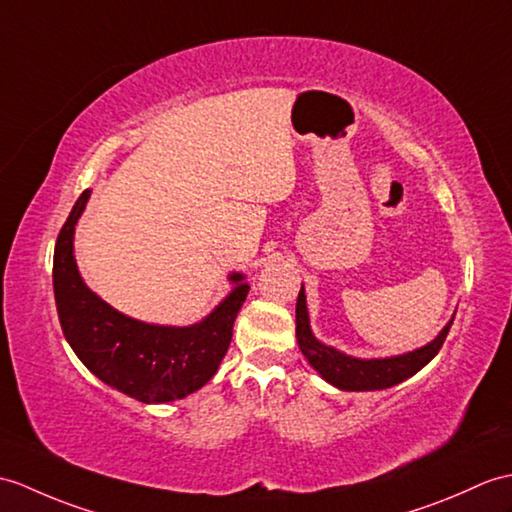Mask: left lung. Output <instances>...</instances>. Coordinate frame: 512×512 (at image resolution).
Listing matches in <instances>:
<instances>
[{"label":"left lung","mask_w":512,"mask_h":512,"mask_svg":"<svg viewBox=\"0 0 512 512\" xmlns=\"http://www.w3.org/2000/svg\"><path fill=\"white\" fill-rule=\"evenodd\" d=\"M451 323H454V318L449 320L447 327L438 334L436 340H432L430 344H425V347L412 353L397 355V358H384V360H358V358H349V355H344L331 347H325L323 342H318L312 336L303 285H301L299 299H296V340H299L303 355L329 384L349 392L390 388L395 384H401L403 379L412 377L414 373H419L421 368L430 362L438 351H441Z\"/></svg>","instance_id":"obj_1"}]
</instances>
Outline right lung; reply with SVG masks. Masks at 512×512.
<instances>
[{
	"mask_svg": "<svg viewBox=\"0 0 512 512\" xmlns=\"http://www.w3.org/2000/svg\"><path fill=\"white\" fill-rule=\"evenodd\" d=\"M80 194L54 248V299L69 347L104 384L144 403L192 395L216 375L248 285L231 275L233 292L202 323L159 327L115 312L82 283L74 261V227L89 200Z\"/></svg>",
	"mask_w": 512,
	"mask_h": 512,
	"instance_id": "add662e5",
	"label": "right lung"
}]
</instances>
